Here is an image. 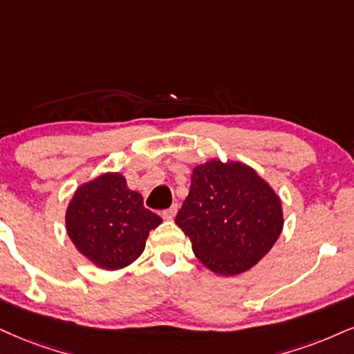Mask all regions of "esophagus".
<instances>
[{
  "instance_id": "obj_1",
  "label": "esophagus",
  "mask_w": 354,
  "mask_h": 354,
  "mask_svg": "<svg viewBox=\"0 0 354 354\" xmlns=\"http://www.w3.org/2000/svg\"><path fill=\"white\" fill-rule=\"evenodd\" d=\"M177 210H178V205L174 203L172 207L169 208V210H165V212L162 213V218H164V220H172V218L177 215Z\"/></svg>"
}]
</instances>
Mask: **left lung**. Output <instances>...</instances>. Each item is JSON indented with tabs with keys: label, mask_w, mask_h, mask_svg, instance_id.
Instances as JSON below:
<instances>
[{
	"label": "left lung",
	"mask_w": 354,
	"mask_h": 354,
	"mask_svg": "<svg viewBox=\"0 0 354 354\" xmlns=\"http://www.w3.org/2000/svg\"><path fill=\"white\" fill-rule=\"evenodd\" d=\"M176 223L205 268L218 276H238L254 268L281 236L282 202L248 164L210 159L192 170Z\"/></svg>",
	"instance_id": "8db88e82"
}]
</instances>
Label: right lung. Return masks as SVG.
I'll return each mask as SVG.
<instances>
[{"label": "right lung", "mask_w": 354, "mask_h": 354, "mask_svg": "<svg viewBox=\"0 0 354 354\" xmlns=\"http://www.w3.org/2000/svg\"><path fill=\"white\" fill-rule=\"evenodd\" d=\"M162 218L144 208L142 195L128 189L120 172H104L73 192L65 230L82 256L104 270L128 268L146 248Z\"/></svg>", "instance_id": "right-lung-1"}]
</instances>
